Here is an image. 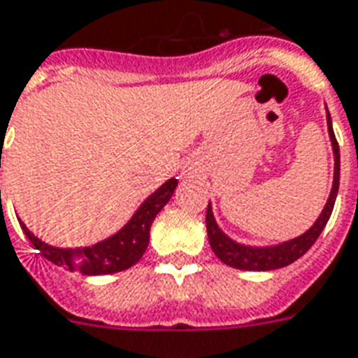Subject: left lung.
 I'll list each match as a JSON object with an SVG mask.
<instances>
[{
    "label": "left lung",
    "instance_id": "left-lung-1",
    "mask_svg": "<svg viewBox=\"0 0 358 358\" xmlns=\"http://www.w3.org/2000/svg\"><path fill=\"white\" fill-rule=\"evenodd\" d=\"M327 126H329V138L330 143H332V152H334V179H332V190H330L329 200L324 203L321 215L313 222V227L306 230L302 236L278 243V245H245V243L232 240L230 236L220 230L217 220H215L211 203H209L208 213H206V227H208L209 245H211L215 255L219 257V260L232 266V268H238V270L270 271L292 264L294 260L303 257L308 249L315 243L319 234L322 232V228L327 227L330 215H332L336 196H338V189H340V147H338L334 130H332V118H330L329 109H327Z\"/></svg>",
    "mask_w": 358,
    "mask_h": 358
}]
</instances>
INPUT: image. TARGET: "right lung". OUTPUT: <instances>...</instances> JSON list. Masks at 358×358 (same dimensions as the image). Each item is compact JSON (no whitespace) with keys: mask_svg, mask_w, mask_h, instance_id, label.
<instances>
[{"mask_svg":"<svg viewBox=\"0 0 358 358\" xmlns=\"http://www.w3.org/2000/svg\"><path fill=\"white\" fill-rule=\"evenodd\" d=\"M177 187V179L171 177L157 189L147 200L131 215V219L120 228L117 234H113L106 240L98 241L90 247H55L41 241L37 236L29 232V228L20 220L26 238L31 241L41 257L50 260L52 264L67 268L69 271H80L85 275H106V273H117V271L128 270L130 266L139 262L147 251L150 236V224L157 219V215L168 203L173 196Z\"/></svg>","mask_w":358,"mask_h":358,"instance_id":"add662e5","label":"right lung"}]
</instances>
